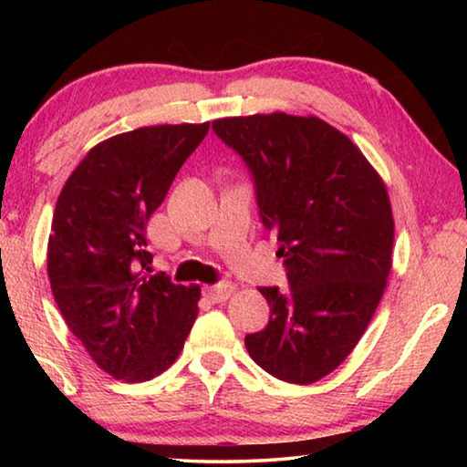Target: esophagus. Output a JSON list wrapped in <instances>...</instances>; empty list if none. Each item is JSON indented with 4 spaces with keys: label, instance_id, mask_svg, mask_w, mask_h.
<instances>
[{
    "label": "esophagus",
    "instance_id": "1",
    "mask_svg": "<svg viewBox=\"0 0 467 467\" xmlns=\"http://www.w3.org/2000/svg\"><path fill=\"white\" fill-rule=\"evenodd\" d=\"M234 292V284L231 282H223V284H214V286L205 288V296H208L212 303H223L228 296Z\"/></svg>",
    "mask_w": 467,
    "mask_h": 467
}]
</instances>
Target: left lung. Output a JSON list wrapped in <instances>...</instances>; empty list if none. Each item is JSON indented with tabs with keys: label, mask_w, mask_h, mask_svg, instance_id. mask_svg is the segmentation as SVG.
Here are the masks:
<instances>
[{
	"label": "left lung",
	"mask_w": 467,
	"mask_h": 467,
	"mask_svg": "<svg viewBox=\"0 0 467 467\" xmlns=\"http://www.w3.org/2000/svg\"><path fill=\"white\" fill-rule=\"evenodd\" d=\"M216 136L243 156L259 216L278 234L290 288L262 286L265 329L249 357L286 383L309 385L350 357L391 272L393 214L383 179L354 141L315 115L224 117Z\"/></svg>",
	"instance_id": "1"
}]
</instances>
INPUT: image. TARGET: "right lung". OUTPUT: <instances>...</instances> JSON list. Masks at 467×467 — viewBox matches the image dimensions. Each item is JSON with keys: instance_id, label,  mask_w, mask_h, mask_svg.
<instances>
[{"instance_id": "right-lung-1", "label": "right lung", "mask_w": 467, "mask_h": 467, "mask_svg": "<svg viewBox=\"0 0 467 467\" xmlns=\"http://www.w3.org/2000/svg\"><path fill=\"white\" fill-rule=\"evenodd\" d=\"M210 130L150 125L94 146L53 212L47 274L59 311L97 365L125 383L150 381L183 350L200 286L148 274L146 224Z\"/></svg>"}]
</instances>
